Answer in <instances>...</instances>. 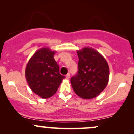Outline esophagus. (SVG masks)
Wrapping results in <instances>:
<instances>
[{
    "mask_svg": "<svg viewBox=\"0 0 134 134\" xmlns=\"http://www.w3.org/2000/svg\"><path fill=\"white\" fill-rule=\"evenodd\" d=\"M70 74H67V75H66V79H69V78H70Z\"/></svg>",
    "mask_w": 134,
    "mask_h": 134,
    "instance_id": "34e87169",
    "label": "esophagus"
}]
</instances>
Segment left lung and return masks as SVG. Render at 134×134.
I'll list each match as a JSON object with an SVG mask.
<instances>
[{
	"instance_id": "8db88e82",
	"label": "left lung",
	"mask_w": 134,
	"mask_h": 134,
	"mask_svg": "<svg viewBox=\"0 0 134 134\" xmlns=\"http://www.w3.org/2000/svg\"><path fill=\"white\" fill-rule=\"evenodd\" d=\"M78 72L70 79L75 93L83 99H92L107 87L109 81L108 64L97 50L84 47L77 51Z\"/></svg>"
}]
</instances>
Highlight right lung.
<instances>
[{"label":"right lung","mask_w":134,"mask_h":134,"mask_svg":"<svg viewBox=\"0 0 134 134\" xmlns=\"http://www.w3.org/2000/svg\"><path fill=\"white\" fill-rule=\"evenodd\" d=\"M55 51L44 47L38 50L27 62L25 77L33 93L41 98H50L56 93L65 76L59 72L55 60Z\"/></svg>","instance_id":"obj_1"}]
</instances>
